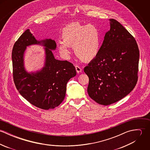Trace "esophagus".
I'll list each match as a JSON object with an SVG mask.
<instances>
[{
  "label": "esophagus",
  "mask_w": 150,
  "mask_h": 150,
  "mask_svg": "<svg viewBox=\"0 0 150 150\" xmlns=\"http://www.w3.org/2000/svg\"><path fill=\"white\" fill-rule=\"evenodd\" d=\"M76 70L78 73H81L82 71V69L79 66H77V65L76 66Z\"/></svg>",
  "instance_id": "esophagus-1"
}]
</instances>
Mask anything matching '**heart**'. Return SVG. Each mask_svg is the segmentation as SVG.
I'll return each mask as SVG.
<instances>
[{
    "label": "heart",
    "mask_w": 150,
    "mask_h": 150,
    "mask_svg": "<svg viewBox=\"0 0 150 150\" xmlns=\"http://www.w3.org/2000/svg\"><path fill=\"white\" fill-rule=\"evenodd\" d=\"M62 42L58 44L60 53L68 57L73 47L76 55L84 62H89L98 55L100 48V34L98 28L91 24L74 22L66 25L61 31Z\"/></svg>",
    "instance_id": "heart-1"
}]
</instances>
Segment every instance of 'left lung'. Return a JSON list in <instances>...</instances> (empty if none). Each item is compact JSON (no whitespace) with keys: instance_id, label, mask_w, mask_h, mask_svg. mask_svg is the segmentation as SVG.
<instances>
[{"instance_id":"1","label":"left lung","mask_w":150,"mask_h":150,"mask_svg":"<svg viewBox=\"0 0 150 150\" xmlns=\"http://www.w3.org/2000/svg\"><path fill=\"white\" fill-rule=\"evenodd\" d=\"M97 57L84 69L89 77V97L107 106L133 89L138 79L139 50L133 36L117 20L110 19Z\"/></svg>"}]
</instances>
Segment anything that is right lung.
Returning <instances> with one entry per match:
<instances>
[{
    "label": "right lung",
    "mask_w": 150,
    "mask_h": 150,
    "mask_svg": "<svg viewBox=\"0 0 150 150\" xmlns=\"http://www.w3.org/2000/svg\"><path fill=\"white\" fill-rule=\"evenodd\" d=\"M32 44H42L46 47V61L41 71L29 74L25 70L23 55L26 47ZM56 47L54 40L38 41L27 29L13 48V74L16 88L30 103L43 110L53 109L62 102L68 81L76 75L71 63L55 59L52 50Z\"/></svg>",
    "instance_id": "right-lung-1"
}]
</instances>
